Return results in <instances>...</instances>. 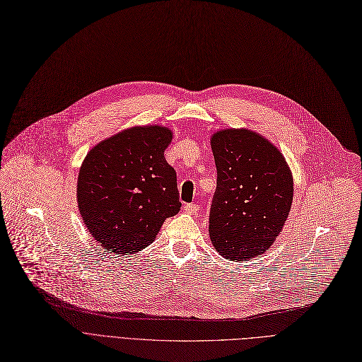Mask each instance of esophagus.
<instances>
[{
  "instance_id": "1",
  "label": "esophagus",
  "mask_w": 362,
  "mask_h": 362,
  "mask_svg": "<svg viewBox=\"0 0 362 362\" xmlns=\"http://www.w3.org/2000/svg\"><path fill=\"white\" fill-rule=\"evenodd\" d=\"M184 212L190 214V215H196L199 212V204H193V203L184 204Z\"/></svg>"
}]
</instances>
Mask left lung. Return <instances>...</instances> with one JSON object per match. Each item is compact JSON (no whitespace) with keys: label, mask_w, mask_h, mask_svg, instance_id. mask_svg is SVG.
<instances>
[{"label":"left lung","mask_w":362,"mask_h":362,"mask_svg":"<svg viewBox=\"0 0 362 362\" xmlns=\"http://www.w3.org/2000/svg\"><path fill=\"white\" fill-rule=\"evenodd\" d=\"M211 146L218 174L211 242L227 259H252L281 233L293 200V177L279 148L250 129L218 131Z\"/></svg>","instance_id":"obj_1"}]
</instances>
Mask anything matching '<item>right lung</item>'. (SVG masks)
I'll return each instance as SVG.
<instances>
[{
  "instance_id": "1",
  "label": "right lung",
  "mask_w": 362,
  "mask_h": 362,
  "mask_svg": "<svg viewBox=\"0 0 362 362\" xmlns=\"http://www.w3.org/2000/svg\"><path fill=\"white\" fill-rule=\"evenodd\" d=\"M166 127H134L93 147L79 169L76 199L85 227L109 253L129 255L154 242L180 212L177 174L165 159Z\"/></svg>"
}]
</instances>
